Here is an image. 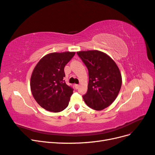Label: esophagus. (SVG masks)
I'll return each mask as SVG.
<instances>
[{
    "label": "esophagus",
    "instance_id": "esophagus-1",
    "mask_svg": "<svg viewBox=\"0 0 155 155\" xmlns=\"http://www.w3.org/2000/svg\"><path fill=\"white\" fill-rule=\"evenodd\" d=\"M74 87H75V88H76V89H78V88H79V85H78V84H74Z\"/></svg>",
    "mask_w": 155,
    "mask_h": 155
}]
</instances>
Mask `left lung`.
Masks as SVG:
<instances>
[{"label":"left lung","mask_w":155,"mask_h":155,"mask_svg":"<svg viewBox=\"0 0 155 155\" xmlns=\"http://www.w3.org/2000/svg\"><path fill=\"white\" fill-rule=\"evenodd\" d=\"M88 70V91L83 96L91 109L101 110L118 96L122 83L120 69L109 55L99 50L77 52Z\"/></svg>","instance_id":"8db88e82"}]
</instances>
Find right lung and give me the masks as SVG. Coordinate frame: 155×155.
<instances>
[{
	"label": "right lung",
	"instance_id": "obj_1",
	"mask_svg": "<svg viewBox=\"0 0 155 155\" xmlns=\"http://www.w3.org/2000/svg\"><path fill=\"white\" fill-rule=\"evenodd\" d=\"M76 54L74 51L46 54L37 63L30 79L33 96L45 110L59 112L68 105L73 88L63 80L64 68Z\"/></svg>",
	"mask_w": 155,
	"mask_h": 155
}]
</instances>
